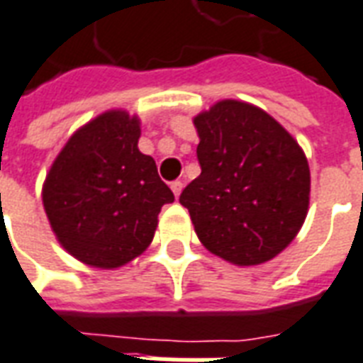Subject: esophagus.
I'll return each instance as SVG.
<instances>
[{
  "label": "esophagus",
  "instance_id": "1",
  "mask_svg": "<svg viewBox=\"0 0 363 363\" xmlns=\"http://www.w3.org/2000/svg\"><path fill=\"white\" fill-rule=\"evenodd\" d=\"M170 187H172V191H174V195H176V197H179V193H182V187H184V184H182L179 179H176V182H172Z\"/></svg>",
  "mask_w": 363,
  "mask_h": 363
}]
</instances>
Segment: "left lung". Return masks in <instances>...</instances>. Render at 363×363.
Masks as SVG:
<instances>
[{"instance_id":"8db88e82","label":"left lung","mask_w":363,"mask_h":363,"mask_svg":"<svg viewBox=\"0 0 363 363\" xmlns=\"http://www.w3.org/2000/svg\"><path fill=\"white\" fill-rule=\"evenodd\" d=\"M201 176L179 195L201 243L239 266L272 260L304 223L310 170L291 133L262 108L220 101L195 118Z\"/></svg>"}]
</instances>
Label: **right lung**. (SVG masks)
Returning <instances> with one entry per match:
<instances>
[{
  "label": "right lung",
  "instance_id": "right-lung-1",
  "mask_svg": "<svg viewBox=\"0 0 363 363\" xmlns=\"http://www.w3.org/2000/svg\"><path fill=\"white\" fill-rule=\"evenodd\" d=\"M138 140L135 116L101 114L68 140L43 185V206L59 243L94 268H118L141 255L160 208L174 201Z\"/></svg>",
  "mask_w": 363,
  "mask_h": 363
}]
</instances>
